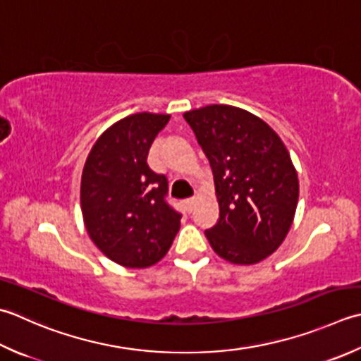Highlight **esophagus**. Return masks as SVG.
<instances>
[{
    "label": "esophagus",
    "mask_w": 361,
    "mask_h": 361,
    "mask_svg": "<svg viewBox=\"0 0 361 361\" xmlns=\"http://www.w3.org/2000/svg\"><path fill=\"white\" fill-rule=\"evenodd\" d=\"M195 202H197L195 197H189V199L186 200V204H188V209H189V211H192V209H194V207H195Z\"/></svg>",
    "instance_id": "1"
}]
</instances>
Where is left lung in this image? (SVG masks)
Returning <instances> with one entry per match:
<instances>
[{"label":"left lung","mask_w":361,"mask_h":361,"mask_svg":"<svg viewBox=\"0 0 361 361\" xmlns=\"http://www.w3.org/2000/svg\"><path fill=\"white\" fill-rule=\"evenodd\" d=\"M209 161L219 221L204 230L219 257L255 264L283 243L299 200V180L285 144L244 109L209 104L186 112Z\"/></svg>","instance_id":"obj_1"}]
</instances>
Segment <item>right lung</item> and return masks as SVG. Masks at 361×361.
<instances>
[{
    "label": "right lung",
    "instance_id": "obj_1",
    "mask_svg": "<svg viewBox=\"0 0 361 361\" xmlns=\"http://www.w3.org/2000/svg\"><path fill=\"white\" fill-rule=\"evenodd\" d=\"M169 118L139 112L118 120L98 137L84 164V225L98 249L125 267L158 263L180 230L181 214L166 199V175L147 164Z\"/></svg>",
    "mask_w": 361,
    "mask_h": 361
}]
</instances>
